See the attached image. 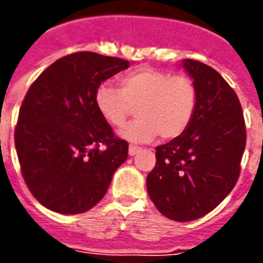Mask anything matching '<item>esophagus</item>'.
<instances>
[{"label": "esophagus", "mask_w": 263, "mask_h": 263, "mask_svg": "<svg viewBox=\"0 0 263 263\" xmlns=\"http://www.w3.org/2000/svg\"><path fill=\"white\" fill-rule=\"evenodd\" d=\"M140 147H138V146H134V144H131L129 146V148H128V153H129V156H135L136 153L139 152Z\"/></svg>", "instance_id": "esophagus-1"}]
</instances>
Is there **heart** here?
<instances>
[{
    "label": "heart",
    "mask_w": 263,
    "mask_h": 263,
    "mask_svg": "<svg viewBox=\"0 0 263 263\" xmlns=\"http://www.w3.org/2000/svg\"><path fill=\"white\" fill-rule=\"evenodd\" d=\"M95 107L113 127H121L135 106L138 119L121 129L131 142H150L160 134L172 140L187 131L198 106V88L187 75L139 67L119 79V88L103 83L94 94Z\"/></svg>",
    "instance_id": "1"
}]
</instances>
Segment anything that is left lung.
<instances>
[{
	"mask_svg": "<svg viewBox=\"0 0 263 263\" xmlns=\"http://www.w3.org/2000/svg\"><path fill=\"white\" fill-rule=\"evenodd\" d=\"M198 88V106L187 131L156 148L147 191L156 208L175 221L203 217L232 191L246 147L240 101L222 76L206 64L184 60Z\"/></svg>",
	"mask_w": 263,
	"mask_h": 263,
	"instance_id": "obj_1",
	"label": "left lung"
}]
</instances>
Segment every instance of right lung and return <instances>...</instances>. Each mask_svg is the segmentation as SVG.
<instances>
[{
  "label": "right lung",
  "mask_w": 263,
  "mask_h": 263,
  "mask_svg": "<svg viewBox=\"0 0 263 263\" xmlns=\"http://www.w3.org/2000/svg\"><path fill=\"white\" fill-rule=\"evenodd\" d=\"M129 61L78 51L47 67L27 91L14 128L23 179L45 208L79 214L102 199L128 142L99 115L95 90Z\"/></svg>",
  "instance_id": "obj_1"
}]
</instances>
